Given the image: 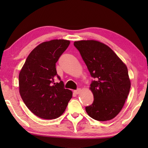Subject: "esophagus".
Instances as JSON below:
<instances>
[{
	"label": "esophagus",
	"mask_w": 148,
	"mask_h": 148,
	"mask_svg": "<svg viewBox=\"0 0 148 148\" xmlns=\"http://www.w3.org/2000/svg\"><path fill=\"white\" fill-rule=\"evenodd\" d=\"M81 92V89H77V90H74V93L75 94H77H77H79V93H80V92Z\"/></svg>",
	"instance_id": "obj_1"
}]
</instances>
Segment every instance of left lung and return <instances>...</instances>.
Instances as JSON below:
<instances>
[{
	"instance_id": "1",
	"label": "left lung",
	"mask_w": 148,
	"mask_h": 148,
	"mask_svg": "<svg viewBox=\"0 0 148 148\" xmlns=\"http://www.w3.org/2000/svg\"><path fill=\"white\" fill-rule=\"evenodd\" d=\"M91 76L93 94L92 105L85 108L87 114L97 121L112 119L123 107L130 89L126 65L109 46L94 40L75 41Z\"/></svg>"
}]
</instances>
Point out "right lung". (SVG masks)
I'll return each instance as SVG.
<instances>
[{
    "label": "right lung",
    "mask_w": 148,
    "mask_h": 148,
    "mask_svg": "<svg viewBox=\"0 0 148 148\" xmlns=\"http://www.w3.org/2000/svg\"><path fill=\"white\" fill-rule=\"evenodd\" d=\"M70 44L64 39L44 42L28 56L19 74V89L22 100L30 111L38 117L52 119L60 116L72 98L56 69L62 53ZM57 77L59 83H55Z\"/></svg>",
    "instance_id": "right-lung-1"
}]
</instances>
